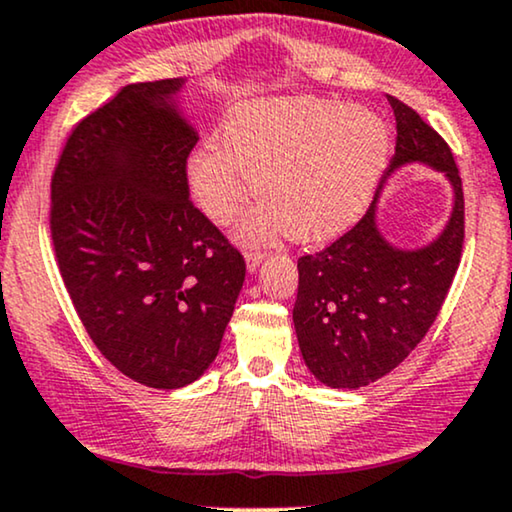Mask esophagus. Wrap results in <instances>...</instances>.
<instances>
[{
	"instance_id": "obj_1",
	"label": "esophagus",
	"mask_w": 512,
	"mask_h": 512,
	"mask_svg": "<svg viewBox=\"0 0 512 512\" xmlns=\"http://www.w3.org/2000/svg\"><path fill=\"white\" fill-rule=\"evenodd\" d=\"M264 260L262 250H245V264H248V271H257Z\"/></svg>"
}]
</instances>
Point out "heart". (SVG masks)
Listing matches in <instances>:
<instances>
[{
  "instance_id": "b5f03b06",
  "label": "heart",
  "mask_w": 512,
  "mask_h": 512,
  "mask_svg": "<svg viewBox=\"0 0 512 512\" xmlns=\"http://www.w3.org/2000/svg\"><path fill=\"white\" fill-rule=\"evenodd\" d=\"M386 159V126L367 109L309 95L260 98L224 117L220 145L201 142L189 154L185 180L196 208L224 224L248 194L250 175L260 201L238 236L260 241L285 231L313 243L358 220Z\"/></svg>"
}]
</instances>
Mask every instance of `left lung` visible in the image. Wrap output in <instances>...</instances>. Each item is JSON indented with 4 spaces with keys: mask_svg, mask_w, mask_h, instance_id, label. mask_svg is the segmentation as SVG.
Masks as SVG:
<instances>
[{
    "mask_svg": "<svg viewBox=\"0 0 512 512\" xmlns=\"http://www.w3.org/2000/svg\"><path fill=\"white\" fill-rule=\"evenodd\" d=\"M388 102L398 138L381 185L407 163H428L452 185L454 208L435 241L400 250L377 227V192L356 227L299 257L297 342L313 377L330 388L367 386L403 363L438 318L461 262L463 189L452 149L403 100Z\"/></svg>",
    "mask_w": 512,
    "mask_h": 512,
    "instance_id": "obj_1",
    "label": "left lung"
}]
</instances>
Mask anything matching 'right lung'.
<instances>
[{"label": "right lung", "mask_w": 512, "mask_h": 512, "mask_svg": "<svg viewBox=\"0 0 512 512\" xmlns=\"http://www.w3.org/2000/svg\"><path fill=\"white\" fill-rule=\"evenodd\" d=\"M185 79L128 84L72 128L51 177L60 276L98 351L149 388L213 363L245 281L243 255L189 201L199 135Z\"/></svg>", "instance_id": "obj_1"}]
</instances>
